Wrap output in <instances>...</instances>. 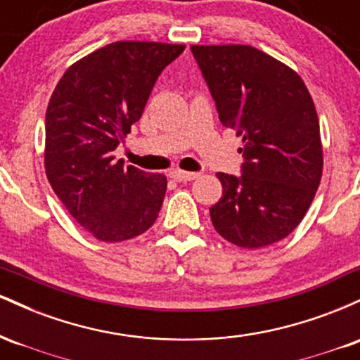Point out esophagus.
Segmentation results:
<instances>
[{"label": "esophagus", "instance_id": "obj_1", "mask_svg": "<svg viewBox=\"0 0 360 360\" xmlns=\"http://www.w3.org/2000/svg\"><path fill=\"white\" fill-rule=\"evenodd\" d=\"M171 177L176 181H193L198 177V172H188V171H181V169H177V171H172L171 172Z\"/></svg>", "mask_w": 360, "mask_h": 360}]
</instances>
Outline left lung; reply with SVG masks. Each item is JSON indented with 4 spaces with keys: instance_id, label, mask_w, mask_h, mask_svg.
I'll use <instances>...</instances> for the list:
<instances>
[{
    "instance_id": "8db88e82",
    "label": "left lung",
    "mask_w": 360,
    "mask_h": 360,
    "mask_svg": "<svg viewBox=\"0 0 360 360\" xmlns=\"http://www.w3.org/2000/svg\"><path fill=\"white\" fill-rule=\"evenodd\" d=\"M220 122L242 137V176L218 172L210 208L225 240L259 249L288 237L308 212L323 169L320 123L301 77L250 45H191Z\"/></svg>"
}]
</instances>
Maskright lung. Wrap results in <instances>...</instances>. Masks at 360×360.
Here are the masks:
<instances>
[{
    "label": "right lung",
    "mask_w": 360,
    "mask_h": 360,
    "mask_svg": "<svg viewBox=\"0 0 360 360\" xmlns=\"http://www.w3.org/2000/svg\"><path fill=\"white\" fill-rule=\"evenodd\" d=\"M184 45L113 42L74 62L45 115V172L82 229L101 242L147 232L162 206L164 174L123 166L118 143L142 117L157 77Z\"/></svg>",
    "instance_id": "add662e5"
}]
</instances>
